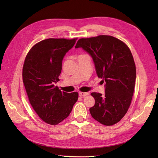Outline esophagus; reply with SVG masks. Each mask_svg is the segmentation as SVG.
Listing matches in <instances>:
<instances>
[{"instance_id": "esophagus-1", "label": "esophagus", "mask_w": 158, "mask_h": 158, "mask_svg": "<svg viewBox=\"0 0 158 158\" xmlns=\"http://www.w3.org/2000/svg\"><path fill=\"white\" fill-rule=\"evenodd\" d=\"M89 94L88 92H79V95L80 97H85V95H88Z\"/></svg>"}]
</instances>
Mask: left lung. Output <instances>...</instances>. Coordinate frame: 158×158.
Wrapping results in <instances>:
<instances>
[{
	"mask_svg": "<svg viewBox=\"0 0 158 158\" xmlns=\"http://www.w3.org/2000/svg\"><path fill=\"white\" fill-rule=\"evenodd\" d=\"M82 48L92 56L99 78L105 82L106 93L93 92L92 117L103 125L120 121L131 106L136 80V66L128 47L111 35L80 39L75 48Z\"/></svg>",
	"mask_w": 158,
	"mask_h": 158,
	"instance_id": "1",
	"label": "left lung"
}]
</instances>
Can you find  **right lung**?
<instances>
[{"label":"right lung","instance_id":"right-lung-1","mask_svg":"<svg viewBox=\"0 0 158 158\" xmlns=\"http://www.w3.org/2000/svg\"><path fill=\"white\" fill-rule=\"evenodd\" d=\"M77 38H49L38 42L28 52L23 63L22 79L30 103L42 121L58 125L68 117L78 93L62 92L55 84L60 80L62 61Z\"/></svg>","mask_w":158,"mask_h":158}]
</instances>
